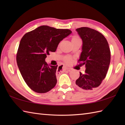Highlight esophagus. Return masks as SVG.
Instances as JSON below:
<instances>
[{"instance_id": "1", "label": "esophagus", "mask_w": 125, "mask_h": 125, "mask_svg": "<svg viewBox=\"0 0 125 125\" xmlns=\"http://www.w3.org/2000/svg\"><path fill=\"white\" fill-rule=\"evenodd\" d=\"M60 68V70H61L62 71H65L66 70L68 69V68L65 67V66H60L59 67Z\"/></svg>"}]
</instances>
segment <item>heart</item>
Here are the masks:
<instances>
[{
    "label": "heart",
    "instance_id": "obj_1",
    "mask_svg": "<svg viewBox=\"0 0 125 125\" xmlns=\"http://www.w3.org/2000/svg\"><path fill=\"white\" fill-rule=\"evenodd\" d=\"M78 39H79L78 38V37H77V36H73V38H72V41L76 40H78ZM70 60H71V59H70V57H66V58H65V61H67V62H70Z\"/></svg>",
    "mask_w": 125,
    "mask_h": 125
}]
</instances>
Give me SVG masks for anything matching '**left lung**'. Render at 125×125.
Returning a JSON list of instances; mask_svg holds the SVG:
<instances>
[{"instance_id": "8db88e82", "label": "left lung", "mask_w": 125, "mask_h": 125, "mask_svg": "<svg viewBox=\"0 0 125 125\" xmlns=\"http://www.w3.org/2000/svg\"><path fill=\"white\" fill-rule=\"evenodd\" d=\"M83 41L79 62L85 65L84 73L76 81V84L85 91L95 89L106 75L110 64L111 52L107 40L102 33L89 27L76 29Z\"/></svg>"}]
</instances>
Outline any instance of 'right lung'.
Returning a JSON list of instances; mask_svg holds the SVG:
<instances>
[{"instance_id":"obj_1","label":"right lung","mask_w":125,"mask_h":125,"mask_svg":"<svg viewBox=\"0 0 125 125\" xmlns=\"http://www.w3.org/2000/svg\"><path fill=\"white\" fill-rule=\"evenodd\" d=\"M72 33L67 29L41 26L25 34L21 40L17 55L19 69L26 83L37 93L43 94L54 88L57 83V65L45 61L50 52Z\"/></svg>"}]
</instances>
